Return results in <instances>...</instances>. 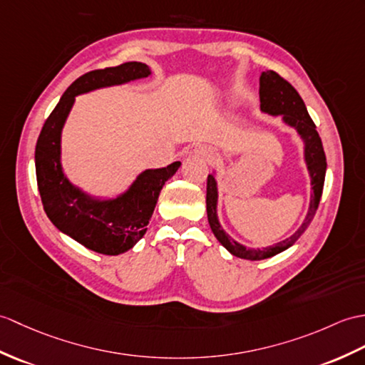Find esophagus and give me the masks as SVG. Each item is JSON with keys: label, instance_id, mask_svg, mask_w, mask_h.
<instances>
[{"label": "esophagus", "instance_id": "obj_1", "mask_svg": "<svg viewBox=\"0 0 365 365\" xmlns=\"http://www.w3.org/2000/svg\"><path fill=\"white\" fill-rule=\"evenodd\" d=\"M197 152L203 158H207L208 162H215V160H217V154H216L213 149H210V148H200Z\"/></svg>", "mask_w": 365, "mask_h": 365}]
</instances>
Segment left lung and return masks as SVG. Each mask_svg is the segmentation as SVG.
<instances>
[{
  "label": "left lung",
  "mask_w": 365,
  "mask_h": 365,
  "mask_svg": "<svg viewBox=\"0 0 365 365\" xmlns=\"http://www.w3.org/2000/svg\"><path fill=\"white\" fill-rule=\"evenodd\" d=\"M259 101H261V110L270 115H284L286 123L294 125L299 130L302 137L307 140V162L308 169L311 173V183H312V199L311 207L308 211V216L304 219L303 225L297 233H294L289 240L283 242H278L274 247H269L264 250H253L245 249L244 245L233 241L230 236L225 235L224 230L219 225L217 216H216V200H217V190H216V180L213 175H208L207 179V215H208V224L213 230L217 241L221 242L224 247L232 253V255L244 258V259H264L277 255V253L289 249L291 245L297 241L300 236L307 232V228L312 222L316 216V211L319 208L322 191H324L325 183V173H327V157L324 146H322V140L316 130V124L311 120V116L304 106L303 99L289 82L282 78L278 73L269 70L262 71L259 78Z\"/></svg>",
  "instance_id": "1"
}]
</instances>
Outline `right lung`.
Returning <instances> with one entry per match:
<instances>
[{"instance_id": "add662e5", "label": "right lung", "mask_w": 365, "mask_h": 365, "mask_svg": "<svg viewBox=\"0 0 365 365\" xmlns=\"http://www.w3.org/2000/svg\"><path fill=\"white\" fill-rule=\"evenodd\" d=\"M149 74L148 65L141 62H127L82 74L66 88L46 118L36 144L37 186L49 221L83 247L103 255H120L143 238L160 190L175 174L180 162L162 169H148L123 197L113 202L91 200L65 179L61 168V132L76 95L148 78Z\"/></svg>"}]
</instances>
